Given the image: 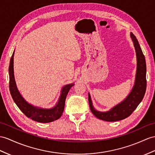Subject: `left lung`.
I'll return each mask as SVG.
<instances>
[{"mask_svg":"<svg viewBox=\"0 0 155 155\" xmlns=\"http://www.w3.org/2000/svg\"><path fill=\"white\" fill-rule=\"evenodd\" d=\"M131 37L134 42L135 52H136L137 66L135 85L130 95L121 103L112 108L110 110L106 112H102L95 110L93 108L89 94L88 99L91 111L97 118L104 120V121L116 122L127 118L137 107L145 95L147 87L145 56L139 46L137 39L132 33H131Z\"/></svg>","mask_w":155,"mask_h":155,"instance_id":"left-lung-1","label":"left lung"}]
</instances>
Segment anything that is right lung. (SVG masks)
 Wrapping results in <instances>:
<instances>
[{
	"mask_svg": "<svg viewBox=\"0 0 155 155\" xmlns=\"http://www.w3.org/2000/svg\"><path fill=\"white\" fill-rule=\"evenodd\" d=\"M14 52H13L12 57L10 58L8 71L10 78V91L15 103L16 104L18 108L28 118H30L34 121L41 123H48L58 120L62 114L64 109L66 96L70 88L74 85V84H69L64 87L58 103L54 108L51 109H42L40 108L34 107L32 105L28 104L22 98L17 89L14 75Z\"/></svg>",
	"mask_w": 155,
	"mask_h": 155,
	"instance_id": "obj_1",
	"label": "right lung"
}]
</instances>
